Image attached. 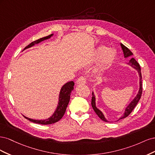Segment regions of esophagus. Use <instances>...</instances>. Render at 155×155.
<instances>
[{
  "label": "esophagus",
  "instance_id": "1",
  "mask_svg": "<svg viewBox=\"0 0 155 155\" xmlns=\"http://www.w3.org/2000/svg\"><path fill=\"white\" fill-rule=\"evenodd\" d=\"M87 82V78L85 76H81L76 81L77 84H85Z\"/></svg>",
  "mask_w": 155,
  "mask_h": 155
}]
</instances>
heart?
<instances>
[{"label": "heart", "mask_w": 155, "mask_h": 155, "mask_svg": "<svg viewBox=\"0 0 155 155\" xmlns=\"http://www.w3.org/2000/svg\"><path fill=\"white\" fill-rule=\"evenodd\" d=\"M96 55L97 59L104 58L103 67L105 68L113 61L116 55V51L114 48H109L106 46H100L96 50Z\"/></svg>", "instance_id": "obj_1"}]
</instances>
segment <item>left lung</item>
Segmentation results:
<instances>
[{"mask_svg":"<svg viewBox=\"0 0 155 155\" xmlns=\"http://www.w3.org/2000/svg\"><path fill=\"white\" fill-rule=\"evenodd\" d=\"M121 48H122V50H123L125 58H127V57H129V56H130V55H132L133 54L132 52H131V51L130 50H129V48H127L126 46H124L123 44L121 43ZM129 64H130V66H132L134 68H135L136 70H138V72L139 73V76H140V89H139V92L138 93L137 96L135 97L134 99L132 101H131V103L128 105V107L126 108L124 116H121L119 120H121V119H123V118H126L127 116H128L131 113V112L133 110V109H134V107L137 106V104L138 103L139 100H140V98H141L142 94V74H141V68H140V64L138 63V62L134 58H132V59L130 60V61L129 62ZM96 101L95 96L94 95V93L92 92V97L91 104H92V107L93 108L94 110L95 111L96 114L100 117V118L101 120H102L103 121H106V122H108L107 120L105 118V117H104V114H103L102 112L99 109H97V108H96V101Z\"/></svg>","mask_w":155,"mask_h":155,"instance_id":"obj_1","label":"left lung"}]
</instances>
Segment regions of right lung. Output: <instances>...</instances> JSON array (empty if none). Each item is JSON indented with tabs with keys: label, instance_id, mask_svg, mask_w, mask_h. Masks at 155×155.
I'll list each match as a JSON object with an SVG mask.
<instances>
[{
	"label": "right lung",
	"instance_id": "add662e5",
	"mask_svg": "<svg viewBox=\"0 0 155 155\" xmlns=\"http://www.w3.org/2000/svg\"><path fill=\"white\" fill-rule=\"evenodd\" d=\"M52 35V34L49 35L46 37H43V38H41L37 39L36 41H34L32 42L30 45H28L25 48V49L28 48L31 46H34L35 44H37L40 43V42L43 41L45 39H49L50 37ZM24 49V50H25ZM74 81H69L65 85L63 86V87L61 89L60 94H59V103H58V106L57 107V109L55 111L54 114L51 116L50 118H49L47 120H33L27 118L25 117L27 120H30L32 122H34L36 124H42V125H48V124H52L55 122H57L59 120L62 118L64 114L65 113V111H66L67 107L68 106V104L70 101V94L71 92L73 91L74 89Z\"/></svg>",
	"mask_w": 155,
	"mask_h": 155
}]
</instances>
